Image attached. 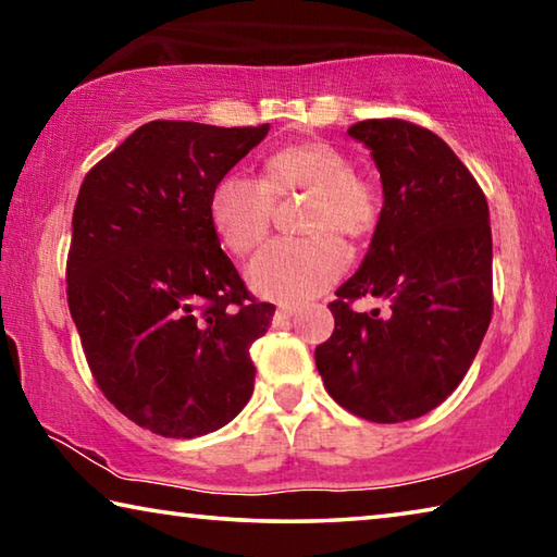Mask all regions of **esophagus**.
<instances>
[{
  "instance_id": "esophagus-1",
  "label": "esophagus",
  "mask_w": 557,
  "mask_h": 557,
  "mask_svg": "<svg viewBox=\"0 0 557 557\" xmlns=\"http://www.w3.org/2000/svg\"><path fill=\"white\" fill-rule=\"evenodd\" d=\"M295 314H297L295 305H282V307H277V312H275V322L280 324V322H285V319H292Z\"/></svg>"
}]
</instances>
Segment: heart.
I'll return each mask as SVG.
<instances>
[{
	"label": "heart",
	"instance_id": "1",
	"mask_svg": "<svg viewBox=\"0 0 557 557\" xmlns=\"http://www.w3.org/2000/svg\"><path fill=\"white\" fill-rule=\"evenodd\" d=\"M309 194L305 209L307 238L270 243L248 268L252 292L275 301H307L338 280L346 268V238L369 235L381 215V194L369 178L354 174L342 149L297 143L272 152L260 182L243 174L221 176L209 196V219L215 235L235 256H248L265 240L275 201Z\"/></svg>",
	"mask_w": 557,
	"mask_h": 557
}]
</instances>
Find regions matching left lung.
<instances>
[{"instance_id": "1", "label": "left lung", "mask_w": 557, "mask_h": 557, "mask_svg": "<svg viewBox=\"0 0 557 557\" xmlns=\"http://www.w3.org/2000/svg\"><path fill=\"white\" fill-rule=\"evenodd\" d=\"M381 172L369 252L329 305L334 334L314 358L324 388L371 422H405L451 395L492 322V225L484 191L445 139L405 120L348 127ZM389 301L385 315L350 301Z\"/></svg>"}]
</instances>
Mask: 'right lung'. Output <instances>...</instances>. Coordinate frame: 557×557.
<instances>
[{
    "label": "right lung",
    "mask_w": 557,
    "mask_h": 557,
    "mask_svg": "<svg viewBox=\"0 0 557 557\" xmlns=\"http://www.w3.org/2000/svg\"><path fill=\"white\" fill-rule=\"evenodd\" d=\"M270 125L147 122L90 169L73 209L69 309L100 391L154 435L191 440L252 395L275 307L221 250L209 196Z\"/></svg>",
    "instance_id": "add662e5"
}]
</instances>
